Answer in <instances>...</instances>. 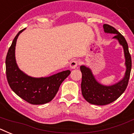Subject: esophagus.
Here are the masks:
<instances>
[{
	"label": "esophagus",
	"mask_w": 134,
	"mask_h": 134,
	"mask_svg": "<svg viewBox=\"0 0 134 134\" xmlns=\"http://www.w3.org/2000/svg\"><path fill=\"white\" fill-rule=\"evenodd\" d=\"M79 62L77 61V60H72V61H71L70 64V68L72 69H74L79 66Z\"/></svg>",
	"instance_id": "1"
}]
</instances>
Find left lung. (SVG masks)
Wrapping results in <instances>:
<instances>
[{"mask_svg":"<svg viewBox=\"0 0 134 134\" xmlns=\"http://www.w3.org/2000/svg\"><path fill=\"white\" fill-rule=\"evenodd\" d=\"M103 28L105 33L115 34L113 38L117 39L123 46L127 69L125 77L120 82L112 86H107L97 82L89 68L85 66H80L82 72V94L87 102L97 105H108L118 99L124 93L128 85L132 69V58L129 52L128 45L125 37L117 29L109 25L104 24Z\"/></svg>","mask_w":134,"mask_h":134,"instance_id":"obj_1","label":"left lung"}]
</instances>
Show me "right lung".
<instances>
[{"label": "right lung", "mask_w": 134, "mask_h": 134, "mask_svg": "<svg viewBox=\"0 0 134 134\" xmlns=\"http://www.w3.org/2000/svg\"><path fill=\"white\" fill-rule=\"evenodd\" d=\"M24 29L16 34L7 52L5 61L7 81L10 88L21 99L32 105H42L54 99L70 71L68 70L49 77L36 79L20 70L15 60V46L17 37Z\"/></svg>", "instance_id": "obj_1"}]
</instances>
